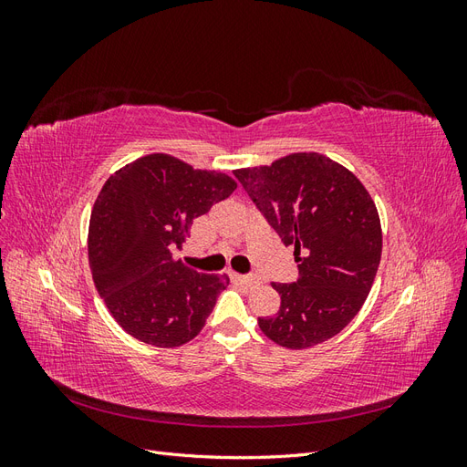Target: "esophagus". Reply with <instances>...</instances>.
Here are the masks:
<instances>
[{"label":"esophagus","mask_w":467,"mask_h":467,"mask_svg":"<svg viewBox=\"0 0 467 467\" xmlns=\"http://www.w3.org/2000/svg\"><path fill=\"white\" fill-rule=\"evenodd\" d=\"M234 282H237V285H244V286H255L257 285V278L253 276H247V275H237V273H232L230 275Z\"/></svg>","instance_id":"34e87169"}]
</instances>
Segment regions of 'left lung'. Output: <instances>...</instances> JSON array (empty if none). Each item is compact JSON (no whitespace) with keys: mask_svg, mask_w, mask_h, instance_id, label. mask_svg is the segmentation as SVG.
I'll return each instance as SVG.
<instances>
[{"mask_svg":"<svg viewBox=\"0 0 467 467\" xmlns=\"http://www.w3.org/2000/svg\"><path fill=\"white\" fill-rule=\"evenodd\" d=\"M251 201L294 245L300 278L273 282L280 309L261 331L285 348H309L345 329L368 298L381 259L378 208L360 179L317 151L234 169Z\"/></svg>","mask_w":467,"mask_h":467,"instance_id":"1","label":"left lung"}]
</instances>
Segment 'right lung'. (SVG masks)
I'll return each instance as SVG.
<instances>
[{
    "label": "right lung",
    "mask_w": 467,
    "mask_h": 467,
    "mask_svg": "<svg viewBox=\"0 0 467 467\" xmlns=\"http://www.w3.org/2000/svg\"><path fill=\"white\" fill-rule=\"evenodd\" d=\"M237 189L216 169H194L148 153L117 169L91 210L88 253L97 292L138 341L160 348L189 343L204 327L228 275H202L173 257L192 220Z\"/></svg>",
    "instance_id": "add662e5"
}]
</instances>
